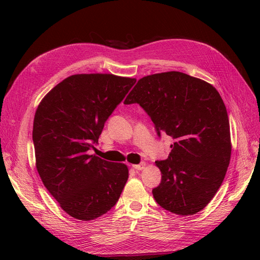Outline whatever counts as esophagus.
<instances>
[{
	"mask_svg": "<svg viewBox=\"0 0 260 260\" xmlns=\"http://www.w3.org/2000/svg\"><path fill=\"white\" fill-rule=\"evenodd\" d=\"M132 168L136 169V170H142L145 168V162H141L138 165H132Z\"/></svg>",
	"mask_w": 260,
	"mask_h": 260,
	"instance_id": "1",
	"label": "esophagus"
}]
</instances>
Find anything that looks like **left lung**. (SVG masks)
I'll use <instances>...</instances> for the list:
<instances>
[{
	"instance_id": "1",
	"label": "left lung",
	"mask_w": 260,
	"mask_h": 260,
	"mask_svg": "<svg viewBox=\"0 0 260 260\" xmlns=\"http://www.w3.org/2000/svg\"><path fill=\"white\" fill-rule=\"evenodd\" d=\"M138 103L175 140L167 159L155 161L160 184L153 188L164 209L191 216L207 206L224 179L231 158L230 124L219 92L210 83L180 72L143 77L124 104Z\"/></svg>"
}]
</instances>
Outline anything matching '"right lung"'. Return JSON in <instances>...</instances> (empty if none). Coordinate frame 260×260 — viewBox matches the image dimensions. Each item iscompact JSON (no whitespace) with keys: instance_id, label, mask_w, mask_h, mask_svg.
Returning <instances> with one entry per match:
<instances>
[{"instance_id":"1","label":"right lung","mask_w":260,"mask_h":260,"mask_svg":"<svg viewBox=\"0 0 260 260\" xmlns=\"http://www.w3.org/2000/svg\"><path fill=\"white\" fill-rule=\"evenodd\" d=\"M112 74L73 75L39 104L32 140L36 166L44 186L61 209L89 221L119 200L128 167L90 155L108 117L136 83Z\"/></svg>"}]
</instances>
